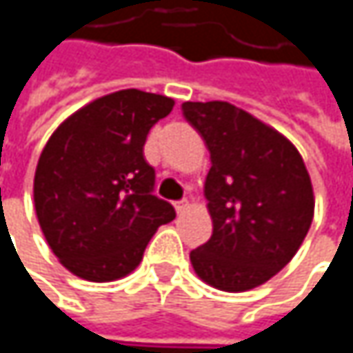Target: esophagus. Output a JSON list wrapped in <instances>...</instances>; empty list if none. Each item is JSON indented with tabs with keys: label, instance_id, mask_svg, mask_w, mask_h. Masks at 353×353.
I'll return each instance as SVG.
<instances>
[{
	"label": "esophagus",
	"instance_id": "34e87169",
	"mask_svg": "<svg viewBox=\"0 0 353 353\" xmlns=\"http://www.w3.org/2000/svg\"><path fill=\"white\" fill-rule=\"evenodd\" d=\"M188 206H190V204H188L185 200H181V202H176V204H174V208H176L177 214H181L183 210H188Z\"/></svg>",
	"mask_w": 353,
	"mask_h": 353
}]
</instances>
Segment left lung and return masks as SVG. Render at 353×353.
Wrapping results in <instances>:
<instances>
[{
    "mask_svg": "<svg viewBox=\"0 0 353 353\" xmlns=\"http://www.w3.org/2000/svg\"><path fill=\"white\" fill-rule=\"evenodd\" d=\"M185 120L210 151L204 183L212 237L190 251L194 272L225 292L276 276L303 245L315 194L299 149L276 128L229 102H185Z\"/></svg>",
    "mask_w": 353,
    "mask_h": 353,
    "instance_id": "left-lung-1",
    "label": "left lung"
}]
</instances>
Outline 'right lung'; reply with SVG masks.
Returning a JSON list of instances; mask_svg holds the SVG:
<instances>
[{
  "label": "right lung",
  "instance_id": "add662e5",
  "mask_svg": "<svg viewBox=\"0 0 353 353\" xmlns=\"http://www.w3.org/2000/svg\"><path fill=\"white\" fill-rule=\"evenodd\" d=\"M174 100L141 90L102 96L63 120L44 145L34 174V210L59 261L90 282H112L143 259L155 231L176 219L153 196L145 161L149 130Z\"/></svg>",
  "mask_w": 353,
  "mask_h": 353
}]
</instances>
